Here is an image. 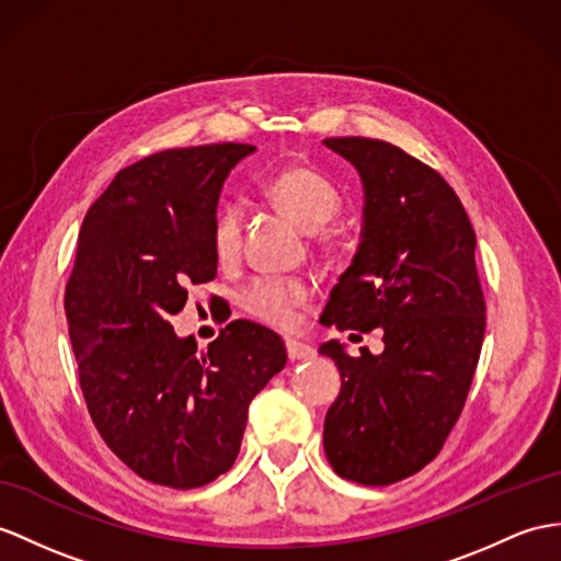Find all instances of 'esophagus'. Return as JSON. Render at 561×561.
I'll list each match as a JSON object with an SVG mask.
<instances>
[{
    "mask_svg": "<svg viewBox=\"0 0 561 561\" xmlns=\"http://www.w3.org/2000/svg\"><path fill=\"white\" fill-rule=\"evenodd\" d=\"M285 350H288L290 362H307V359H313V354H317L309 345L297 343V340H288V343H285Z\"/></svg>",
    "mask_w": 561,
    "mask_h": 561,
    "instance_id": "34e87169",
    "label": "esophagus"
}]
</instances>
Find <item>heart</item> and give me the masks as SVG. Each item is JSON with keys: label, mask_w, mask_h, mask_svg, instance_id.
<instances>
[{"label": "heart", "mask_w": 561, "mask_h": 561, "mask_svg": "<svg viewBox=\"0 0 561 561\" xmlns=\"http://www.w3.org/2000/svg\"><path fill=\"white\" fill-rule=\"evenodd\" d=\"M264 193L285 216L305 230L323 228L343 204L337 187L323 173L302 167V163H293V167L273 173L264 185ZM240 236L242 211L236 204H226L218 209L211 226V248L218 264L226 266L236 262L240 254ZM307 295V285L299 280L262 278L242 293V307L259 321L288 328L295 319V307L302 305Z\"/></svg>", "instance_id": "obj_1"}]
</instances>
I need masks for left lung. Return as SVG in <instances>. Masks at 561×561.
Segmentation results:
<instances>
[{
	"mask_svg": "<svg viewBox=\"0 0 561 561\" xmlns=\"http://www.w3.org/2000/svg\"><path fill=\"white\" fill-rule=\"evenodd\" d=\"M323 145L357 169L364 221L321 323L383 333L380 354L362 347L350 357L337 340L319 347L343 378L323 449L347 481L390 485L438 457L467 402L485 333L476 233L445 178L400 147L371 138Z\"/></svg>",
	"mask_w": 561,
	"mask_h": 561,
	"instance_id": "left-lung-1",
	"label": "left lung"
}]
</instances>
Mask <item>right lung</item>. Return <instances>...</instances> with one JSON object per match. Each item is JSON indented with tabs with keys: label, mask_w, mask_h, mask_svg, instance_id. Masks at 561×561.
<instances>
[{
	"label": "right lung",
	"mask_w": 561,
	"mask_h": 561,
	"mask_svg": "<svg viewBox=\"0 0 561 561\" xmlns=\"http://www.w3.org/2000/svg\"><path fill=\"white\" fill-rule=\"evenodd\" d=\"M252 145L167 149L116 173L92 204L66 285V319L90 416L149 483L190 490L226 473L250 402L283 371L280 335L228 323L207 350L175 335L190 283L216 278L211 226Z\"/></svg>",
	"instance_id": "obj_1"
}]
</instances>
